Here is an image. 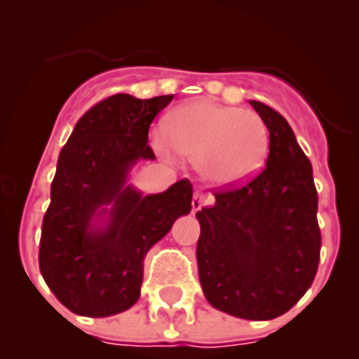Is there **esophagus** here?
<instances>
[{
    "mask_svg": "<svg viewBox=\"0 0 359 359\" xmlns=\"http://www.w3.org/2000/svg\"><path fill=\"white\" fill-rule=\"evenodd\" d=\"M207 203H209V198H207L203 192L196 191L194 198H192V212H198V210H201V207H205Z\"/></svg>",
    "mask_w": 359,
    "mask_h": 359,
    "instance_id": "1",
    "label": "esophagus"
}]
</instances>
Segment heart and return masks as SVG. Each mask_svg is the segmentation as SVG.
Instances as JSON below:
<instances>
[{"label":"heart","mask_w":359,"mask_h":359,"mask_svg":"<svg viewBox=\"0 0 359 359\" xmlns=\"http://www.w3.org/2000/svg\"><path fill=\"white\" fill-rule=\"evenodd\" d=\"M159 152L196 159L205 182L238 187L256 176L267 156V125L252 110L192 101L165 118L163 136L156 134Z\"/></svg>","instance_id":"b5f03b06"}]
</instances>
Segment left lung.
I'll return each instance as SVG.
<instances>
[{"mask_svg":"<svg viewBox=\"0 0 359 359\" xmlns=\"http://www.w3.org/2000/svg\"><path fill=\"white\" fill-rule=\"evenodd\" d=\"M250 105L269 128L267 163L249 183L214 192V203L196 212V258L214 309L265 321L290 311L309 290L321 232L312 165L292 128L262 101Z\"/></svg>","mask_w":359,"mask_h":359,"instance_id":"left-lung-1","label":"left lung"}]
</instances>
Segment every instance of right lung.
<instances>
[{
	"mask_svg": "<svg viewBox=\"0 0 359 359\" xmlns=\"http://www.w3.org/2000/svg\"><path fill=\"white\" fill-rule=\"evenodd\" d=\"M172 97H107L79 118L61 149L43 217L39 271L74 314L105 318L133 307L147 252L191 212L189 180L150 196L127 185L136 161L156 158L149 127Z\"/></svg>",
	"mask_w": 359,
	"mask_h": 359,
	"instance_id": "right-lung-1",
	"label": "right lung"
}]
</instances>
